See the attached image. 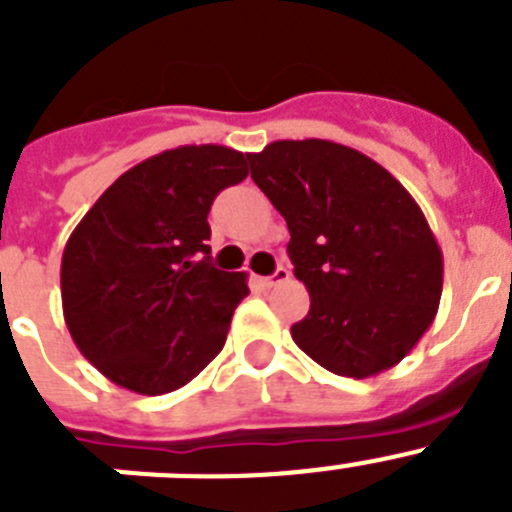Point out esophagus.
<instances>
[{
	"label": "esophagus",
	"instance_id": "1",
	"mask_svg": "<svg viewBox=\"0 0 512 512\" xmlns=\"http://www.w3.org/2000/svg\"><path fill=\"white\" fill-rule=\"evenodd\" d=\"M287 279H289V271L284 269V266H279L271 277H261V284H264V287H279V284H284Z\"/></svg>",
	"mask_w": 512,
	"mask_h": 512
}]
</instances>
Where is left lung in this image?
<instances>
[{"label": "left lung", "mask_w": 512, "mask_h": 512, "mask_svg": "<svg viewBox=\"0 0 512 512\" xmlns=\"http://www.w3.org/2000/svg\"><path fill=\"white\" fill-rule=\"evenodd\" d=\"M251 179L289 228V259L310 292L297 346L338 377L392 369L431 328L443 253L413 194L333 140H274L248 153Z\"/></svg>", "instance_id": "1"}]
</instances>
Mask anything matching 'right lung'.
Returning <instances> with one entry per match:
<instances>
[{
	"label": "right lung",
	"instance_id": "right-lung-1",
	"mask_svg": "<svg viewBox=\"0 0 512 512\" xmlns=\"http://www.w3.org/2000/svg\"><path fill=\"white\" fill-rule=\"evenodd\" d=\"M248 176L225 146H179L128 169L63 248L61 302L84 359L138 395H166L225 346L246 274L210 261L207 212Z\"/></svg>",
	"mask_w": 512,
	"mask_h": 512
}]
</instances>
